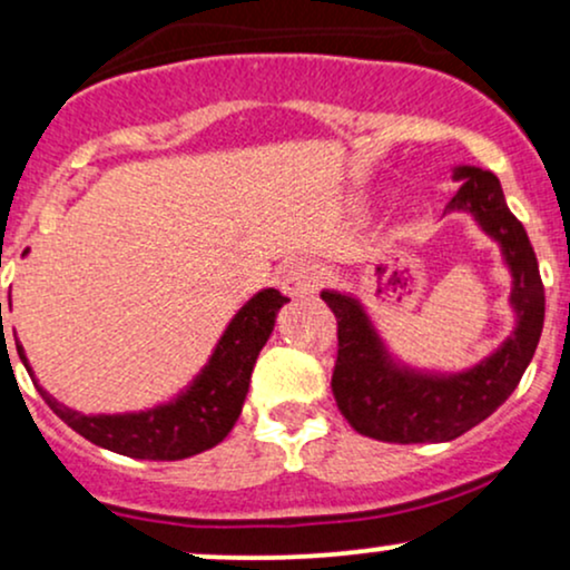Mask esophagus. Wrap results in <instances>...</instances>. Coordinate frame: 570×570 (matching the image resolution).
Masks as SVG:
<instances>
[{
  "label": "esophagus",
  "instance_id": "esophagus-1",
  "mask_svg": "<svg viewBox=\"0 0 570 570\" xmlns=\"http://www.w3.org/2000/svg\"><path fill=\"white\" fill-rule=\"evenodd\" d=\"M318 286H322V271H318V265L307 263V259L289 265V271L281 278V292L292 299L313 297L318 292Z\"/></svg>",
  "mask_w": 570,
  "mask_h": 570
}]
</instances>
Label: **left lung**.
I'll list each match as a JSON object with an SVG mask.
<instances>
[{
    "label": "left lung",
    "mask_w": 570,
    "mask_h": 570,
    "mask_svg": "<svg viewBox=\"0 0 570 570\" xmlns=\"http://www.w3.org/2000/svg\"><path fill=\"white\" fill-rule=\"evenodd\" d=\"M455 179H461V187L448 208L472 212L482 230L501 244L514 276L512 305L520 324L480 367L455 377H429L394 367L358 303L324 292V303L337 318L332 394L345 421L372 440L417 444L466 434L512 396L544 330V284L535 252L522 222L509 212L499 179L469 166L458 168Z\"/></svg>",
    "instance_id": "left-lung-1"
}]
</instances>
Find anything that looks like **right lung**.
Masks as SVG:
<instances>
[{
    "instance_id": "right-lung-1",
    "label": "right lung",
    "mask_w": 570,
    "mask_h": 570,
    "mask_svg": "<svg viewBox=\"0 0 570 570\" xmlns=\"http://www.w3.org/2000/svg\"><path fill=\"white\" fill-rule=\"evenodd\" d=\"M289 297L276 289L259 292L240 307L227 332L222 335L212 362L193 383L187 394L174 404L155 407L139 415H80L63 407L45 389H39L48 407L88 442L128 458L149 461H179L214 448L230 434L248 394L254 362L271 337L278 307ZM2 316V303H0ZM18 356L29 370L23 348L16 343ZM31 372V370H29Z\"/></svg>"
}]
</instances>
